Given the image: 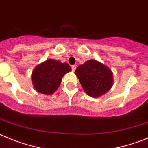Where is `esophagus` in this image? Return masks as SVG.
<instances>
[{"mask_svg":"<svg viewBox=\"0 0 148 148\" xmlns=\"http://www.w3.org/2000/svg\"><path fill=\"white\" fill-rule=\"evenodd\" d=\"M76 68H77V66H75V65H74V66H71V69H72V71H74L76 70Z\"/></svg>","mask_w":148,"mask_h":148,"instance_id":"esophagus-1","label":"esophagus"}]
</instances>
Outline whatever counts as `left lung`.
I'll use <instances>...</instances> for the list:
<instances>
[{
    "label": "left lung",
    "mask_w": 148,
    "mask_h": 148,
    "mask_svg": "<svg viewBox=\"0 0 148 148\" xmlns=\"http://www.w3.org/2000/svg\"><path fill=\"white\" fill-rule=\"evenodd\" d=\"M75 74L85 92L91 97H99L113 86V73L108 66L94 60L86 61L77 68Z\"/></svg>",
    "instance_id": "8db88e82"
}]
</instances>
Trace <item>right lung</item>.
I'll return each mask as SVG.
<instances>
[{
    "label": "right lung",
    "instance_id": "1",
    "mask_svg": "<svg viewBox=\"0 0 148 148\" xmlns=\"http://www.w3.org/2000/svg\"><path fill=\"white\" fill-rule=\"evenodd\" d=\"M71 69L68 63L49 59L35 67L32 74L34 88L40 94L51 95L59 88L62 77Z\"/></svg>",
    "mask_w": 148,
    "mask_h": 148
}]
</instances>
